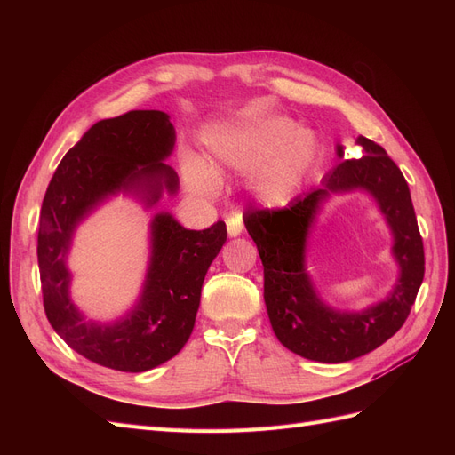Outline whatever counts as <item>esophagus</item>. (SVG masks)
<instances>
[{"instance_id": "1", "label": "esophagus", "mask_w": 455, "mask_h": 455, "mask_svg": "<svg viewBox=\"0 0 455 455\" xmlns=\"http://www.w3.org/2000/svg\"><path fill=\"white\" fill-rule=\"evenodd\" d=\"M226 224H228L229 237H237V235H241V233H243V218H241V214L229 216Z\"/></svg>"}]
</instances>
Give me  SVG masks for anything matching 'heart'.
I'll list each match as a JSON object with an SVG mask.
<instances>
[{"mask_svg": "<svg viewBox=\"0 0 455 455\" xmlns=\"http://www.w3.org/2000/svg\"><path fill=\"white\" fill-rule=\"evenodd\" d=\"M206 164L188 161L186 182L197 196H214L218 178L246 176L251 196L264 206H284L306 184L319 146L283 116H249L203 134Z\"/></svg>", "mask_w": 455, "mask_h": 455, "instance_id": "obj_1", "label": "heart"}]
</instances>
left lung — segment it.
<instances>
[{
    "mask_svg": "<svg viewBox=\"0 0 455 455\" xmlns=\"http://www.w3.org/2000/svg\"><path fill=\"white\" fill-rule=\"evenodd\" d=\"M361 159H346L319 188L279 211H251L244 226L264 264V299L275 336L286 349L316 363H347L374 351L395 336L414 306L425 273L423 241L401 169L379 144L359 136ZM366 190L394 233L399 279L392 292L363 312L330 308L315 292L305 267L308 233L322 204L332 195Z\"/></svg>",
    "mask_w": 455,
    "mask_h": 455,
    "instance_id": "1",
    "label": "left lung"
}]
</instances>
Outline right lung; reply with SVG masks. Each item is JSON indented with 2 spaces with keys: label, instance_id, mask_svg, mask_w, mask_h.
<instances>
[{
  "label": "right lung",
  "instance_id": "1",
  "mask_svg": "<svg viewBox=\"0 0 455 455\" xmlns=\"http://www.w3.org/2000/svg\"><path fill=\"white\" fill-rule=\"evenodd\" d=\"M174 142L171 117L159 109L94 123L60 161L41 204L37 264L45 315L68 346L106 368L146 371L186 346L204 275L228 239L222 220L196 231L171 212H157L149 224L146 281L131 311L114 323H99L76 307L66 259L77 226L117 194L140 199L146 209L159 203L163 191L174 196L178 174L164 164Z\"/></svg>",
  "mask_w": 455,
  "mask_h": 455
}]
</instances>
